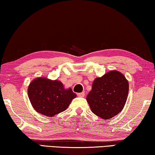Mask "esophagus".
I'll return each instance as SVG.
<instances>
[{"label":"esophagus","mask_w":155,"mask_h":155,"mask_svg":"<svg viewBox=\"0 0 155 155\" xmlns=\"http://www.w3.org/2000/svg\"><path fill=\"white\" fill-rule=\"evenodd\" d=\"M77 95L78 97H84V95H85V93L84 92H82V93H78Z\"/></svg>","instance_id":"esophagus-1"}]
</instances>
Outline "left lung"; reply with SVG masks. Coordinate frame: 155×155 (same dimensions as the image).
<instances>
[{
    "mask_svg": "<svg viewBox=\"0 0 155 155\" xmlns=\"http://www.w3.org/2000/svg\"><path fill=\"white\" fill-rule=\"evenodd\" d=\"M128 81L123 74L110 71L96 78L86 97L93 113L102 119L112 118L123 110L127 100Z\"/></svg>",
    "mask_w": 155,
    "mask_h": 155,
    "instance_id": "1",
    "label": "left lung"
}]
</instances>
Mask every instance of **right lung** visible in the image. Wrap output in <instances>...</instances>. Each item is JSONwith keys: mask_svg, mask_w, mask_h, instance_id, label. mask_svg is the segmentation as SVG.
I'll use <instances>...</instances> for the list:
<instances>
[{"mask_svg": "<svg viewBox=\"0 0 155 155\" xmlns=\"http://www.w3.org/2000/svg\"><path fill=\"white\" fill-rule=\"evenodd\" d=\"M28 95L34 110L50 117L66 110L77 97L71 88L65 89L60 81L44 77L36 78L30 83Z\"/></svg>", "mask_w": 155, "mask_h": 155, "instance_id": "obj_1", "label": "right lung"}]
</instances>
